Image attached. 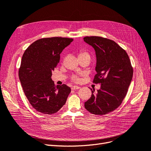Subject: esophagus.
Wrapping results in <instances>:
<instances>
[{
  "label": "esophagus",
  "instance_id": "1",
  "mask_svg": "<svg viewBox=\"0 0 151 151\" xmlns=\"http://www.w3.org/2000/svg\"><path fill=\"white\" fill-rule=\"evenodd\" d=\"M80 87H79V86H76V85L73 86V87H71L72 90H78V89H80Z\"/></svg>",
  "mask_w": 151,
  "mask_h": 151
}]
</instances>
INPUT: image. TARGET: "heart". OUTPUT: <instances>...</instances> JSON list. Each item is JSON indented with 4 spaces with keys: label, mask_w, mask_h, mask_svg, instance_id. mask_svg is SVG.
<instances>
[{
    "label": "heart",
    "mask_w": 151,
    "mask_h": 151,
    "mask_svg": "<svg viewBox=\"0 0 151 151\" xmlns=\"http://www.w3.org/2000/svg\"><path fill=\"white\" fill-rule=\"evenodd\" d=\"M88 55V54L87 52H86L81 51V52H80L79 55H78V57L82 56V55ZM72 80H73V81H78L79 80V77L77 76H75L73 77Z\"/></svg>",
    "instance_id": "heart-1"
}]
</instances>
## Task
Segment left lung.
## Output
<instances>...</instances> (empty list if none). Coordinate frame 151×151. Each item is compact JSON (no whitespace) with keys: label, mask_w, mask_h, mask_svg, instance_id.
Here are the masks:
<instances>
[{"label":"left lung","mask_w":151,"mask_h":151,"mask_svg":"<svg viewBox=\"0 0 151 151\" xmlns=\"http://www.w3.org/2000/svg\"><path fill=\"white\" fill-rule=\"evenodd\" d=\"M84 41L96 51L97 63L93 82L101 89L85 102L90 113L104 115L114 111L125 97L133 76V68L126 51L113 40L101 37H85Z\"/></svg>","instance_id":"8db88e82"}]
</instances>
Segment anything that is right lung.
Wrapping results in <instances>:
<instances>
[{
    "instance_id": "obj_1",
    "label": "right lung",
    "mask_w": 151,
    "mask_h": 151,
    "mask_svg": "<svg viewBox=\"0 0 151 151\" xmlns=\"http://www.w3.org/2000/svg\"><path fill=\"white\" fill-rule=\"evenodd\" d=\"M73 38H44L26 49L21 59L19 78L29 104L38 112L52 114L65 104L70 87L55 86L52 71L59 63L60 54Z\"/></svg>"
}]
</instances>
